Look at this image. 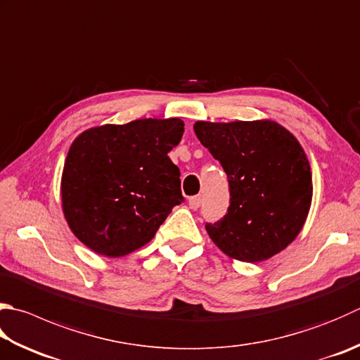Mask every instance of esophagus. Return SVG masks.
<instances>
[{"instance_id":"1","label":"esophagus","mask_w":360,"mask_h":360,"mask_svg":"<svg viewBox=\"0 0 360 360\" xmlns=\"http://www.w3.org/2000/svg\"><path fill=\"white\" fill-rule=\"evenodd\" d=\"M188 202H189V208L198 210L200 207V203H202V198H200V195H193V198H189Z\"/></svg>"}]
</instances>
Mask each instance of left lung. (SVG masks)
I'll return each instance as SVG.
<instances>
[{
  "label": "left lung",
  "mask_w": 360,
  "mask_h": 360,
  "mask_svg": "<svg viewBox=\"0 0 360 360\" xmlns=\"http://www.w3.org/2000/svg\"><path fill=\"white\" fill-rule=\"evenodd\" d=\"M194 133L229 179L230 205L210 238L241 262L279 254L301 232L311 203V172L297 139L273 120H199Z\"/></svg>",
  "instance_id": "obj_1"
}]
</instances>
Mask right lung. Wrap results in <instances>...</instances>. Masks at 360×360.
Returning a JSON list of instances; mask_svg holds the SVG:
<instances>
[{"instance_id":"add662e5","label":"right lung","mask_w":360,"mask_h":360,"mask_svg":"<svg viewBox=\"0 0 360 360\" xmlns=\"http://www.w3.org/2000/svg\"><path fill=\"white\" fill-rule=\"evenodd\" d=\"M185 131L180 119H139L81 133L67 153L60 195L77 238L106 257L150 241L183 202L180 171L167 153Z\"/></svg>"}]
</instances>
